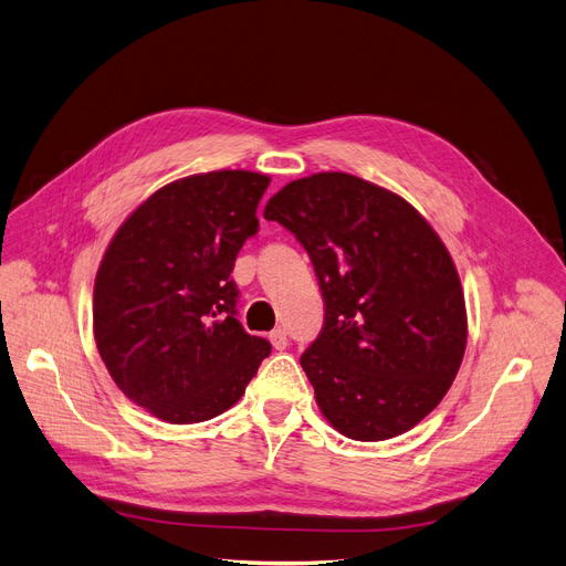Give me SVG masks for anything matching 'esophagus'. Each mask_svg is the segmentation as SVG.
<instances>
[{
	"mask_svg": "<svg viewBox=\"0 0 566 566\" xmlns=\"http://www.w3.org/2000/svg\"><path fill=\"white\" fill-rule=\"evenodd\" d=\"M268 338H270V343H272V347H275V349H286V345H289V338H286V331L284 328H275Z\"/></svg>",
	"mask_w": 566,
	"mask_h": 566,
	"instance_id": "esophagus-1",
	"label": "esophagus"
}]
</instances>
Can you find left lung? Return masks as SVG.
<instances>
[{"instance_id": "obj_1", "label": "left lung", "mask_w": 566, "mask_h": 566, "mask_svg": "<svg viewBox=\"0 0 566 566\" xmlns=\"http://www.w3.org/2000/svg\"><path fill=\"white\" fill-rule=\"evenodd\" d=\"M315 265L324 328L301 357L322 415L354 441H387L443 401L467 349L448 247L417 209L347 172L289 181L263 209Z\"/></svg>"}]
</instances>
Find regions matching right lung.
Here are the masks:
<instances>
[{"instance_id": "1", "label": "right lung", "mask_w": 566, "mask_h": 566, "mask_svg": "<svg viewBox=\"0 0 566 566\" xmlns=\"http://www.w3.org/2000/svg\"><path fill=\"white\" fill-rule=\"evenodd\" d=\"M268 184L249 170L165 184L104 251L93 289L97 352L116 387L163 422L196 424L233 408L270 354L235 319L230 280Z\"/></svg>"}]
</instances>
